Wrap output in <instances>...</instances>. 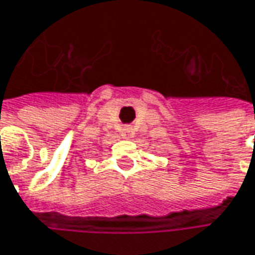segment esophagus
<instances>
[{
  "instance_id": "esophagus-1",
  "label": "esophagus",
  "mask_w": 255,
  "mask_h": 255,
  "mask_svg": "<svg viewBox=\"0 0 255 255\" xmlns=\"http://www.w3.org/2000/svg\"><path fill=\"white\" fill-rule=\"evenodd\" d=\"M121 137L124 139H131L134 137V129L131 126H126V127L123 128V131H121Z\"/></svg>"
}]
</instances>
